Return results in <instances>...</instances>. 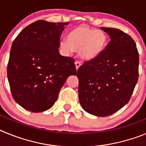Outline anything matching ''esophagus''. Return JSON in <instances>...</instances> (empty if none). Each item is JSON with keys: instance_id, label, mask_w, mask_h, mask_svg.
Segmentation results:
<instances>
[{"instance_id": "esophagus-1", "label": "esophagus", "mask_w": 146, "mask_h": 146, "mask_svg": "<svg viewBox=\"0 0 146 146\" xmlns=\"http://www.w3.org/2000/svg\"><path fill=\"white\" fill-rule=\"evenodd\" d=\"M81 66V62L80 60H77L75 61V66H76V69H79V67Z\"/></svg>"}]
</instances>
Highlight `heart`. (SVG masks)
Here are the masks:
<instances>
[{
    "mask_svg": "<svg viewBox=\"0 0 146 146\" xmlns=\"http://www.w3.org/2000/svg\"><path fill=\"white\" fill-rule=\"evenodd\" d=\"M67 42H60V47L67 52L80 51L85 60L99 58L107 47L108 38L104 32L87 26H78L71 30L66 36Z\"/></svg>",
    "mask_w": 146,
    "mask_h": 146,
    "instance_id": "b5f03b06",
    "label": "heart"
}]
</instances>
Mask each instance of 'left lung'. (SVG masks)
I'll use <instances>...</instances> for the list:
<instances>
[{
	"label": "left lung",
	"mask_w": 146,
	"mask_h": 146,
	"mask_svg": "<svg viewBox=\"0 0 146 146\" xmlns=\"http://www.w3.org/2000/svg\"><path fill=\"white\" fill-rule=\"evenodd\" d=\"M102 30L110 37L99 58L79 67V100L87 113L105 117L125 106L138 80L139 53L129 35L117 28Z\"/></svg>",
	"instance_id": "obj_1"
}]
</instances>
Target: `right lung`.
<instances>
[{
  "label": "right lung",
  "mask_w": 146,
  "mask_h": 146,
  "mask_svg": "<svg viewBox=\"0 0 146 146\" xmlns=\"http://www.w3.org/2000/svg\"><path fill=\"white\" fill-rule=\"evenodd\" d=\"M69 23L38 20L13 42L7 66L12 96L33 113L50 109L70 75H76L74 58L59 53L60 37Z\"/></svg>",
  "instance_id": "right-lung-1"
}]
</instances>
